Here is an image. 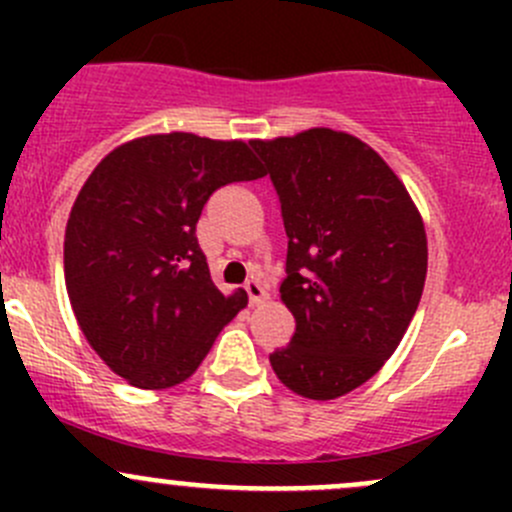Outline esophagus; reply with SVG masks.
I'll return each mask as SVG.
<instances>
[{"label": "esophagus", "mask_w": 512, "mask_h": 512, "mask_svg": "<svg viewBox=\"0 0 512 512\" xmlns=\"http://www.w3.org/2000/svg\"><path fill=\"white\" fill-rule=\"evenodd\" d=\"M245 292H247V297H250V304L252 307H257V304H262L265 302L267 297H270V292H267L265 287H262V282H257V280H250L245 285Z\"/></svg>", "instance_id": "esophagus-1"}]
</instances>
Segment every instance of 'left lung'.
Masks as SVG:
<instances>
[{
    "mask_svg": "<svg viewBox=\"0 0 512 512\" xmlns=\"http://www.w3.org/2000/svg\"><path fill=\"white\" fill-rule=\"evenodd\" d=\"M282 203L294 337L270 354L277 379L314 401L369 381L404 339L428 267L426 230L399 175L332 128L252 141Z\"/></svg>",
    "mask_w": 512,
    "mask_h": 512,
    "instance_id": "left-lung-1",
    "label": "left lung"
}]
</instances>
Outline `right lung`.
Masks as SVG:
<instances>
[{
	"label": "right lung",
	"instance_id": "obj_1",
	"mask_svg": "<svg viewBox=\"0 0 512 512\" xmlns=\"http://www.w3.org/2000/svg\"><path fill=\"white\" fill-rule=\"evenodd\" d=\"M265 175L245 141L153 133L113 148L79 190L64 237L71 309L91 349L138 389L195 374L247 307L223 294L195 237L210 195Z\"/></svg>",
	"mask_w": 512,
	"mask_h": 512
}]
</instances>
